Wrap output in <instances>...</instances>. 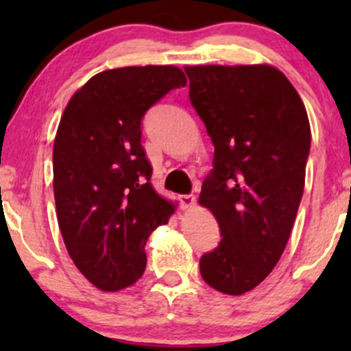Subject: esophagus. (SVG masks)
Segmentation results:
<instances>
[{
  "label": "esophagus",
  "mask_w": 351,
  "mask_h": 351,
  "mask_svg": "<svg viewBox=\"0 0 351 351\" xmlns=\"http://www.w3.org/2000/svg\"><path fill=\"white\" fill-rule=\"evenodd\" d=\"M180 204L183 209H191L196 204L195 195H181L180 196Z\"/></svg>",
  "instance_id": "obj_1"
}]
</instances>
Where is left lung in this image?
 <instances>
[{
    "instance_id": "1",
    "label": "left lung",
    "mask_w": 351,
    "mask_h": 351,
    "mask_svg": "<svg viewBox=\"0 0 351 351\" xmlns=\"http://www.w3.org/2000/svg\"><path fill=\"white\" fill-rule=\"evenodd\" d=\"M189 100L215 145L199 204L219 224L201 256L204 282L243 295L279 263L305 184L310 123L300 95L276 67L191 66Z\"/></svg>"
}]
</instances>
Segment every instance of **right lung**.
Wrapping results in <instances>:
<instances>
[{"label": "right lung", "instance_id": "right-lung-1", "mask_svg": "<svg viewBox=\"0 0 351 351\" xmlns=\"http://www.w3.org/2000/svg\"><path fill=\"white\" fill-rule=\"evenodd\" d=\"M184 86L173 66L104 71L60 117L52 153L59 229L75 267L100 291H120L143 276L148 236L175 213L150 183L142 120Z\"/></svg>", "mask_w": 351, "mask_h": 351}]
</instances>
